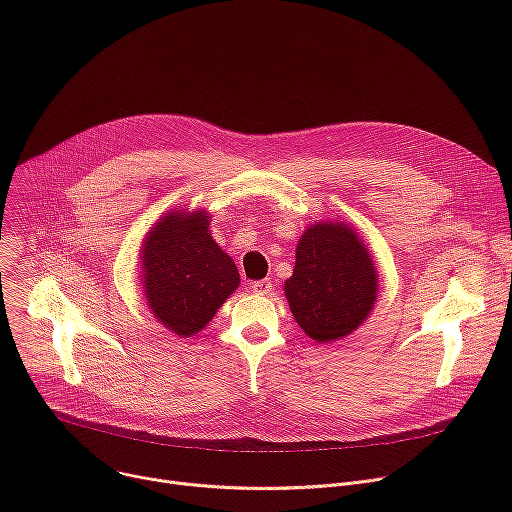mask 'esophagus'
Returning a JSON list of instances; mask_svg holds the SVG:
<instances>
[{
  "label": "esophagus",
  "instance_id": "esophagus-1",
  "mask_svg": "<svg viewBox=\"0 0 512 512\" xmlns=\"http://www.w3.org/2000/svg\"><path fill=\"white\" fill-rule=\"evenodd\" d=\"M251 289L255 291V294L267 296L269 291L273 289V283H271V279H259V281H253V283H251Z\"/></svg>",
  "mask_w": 512,
  "mask_h": 512
}]
</instances>
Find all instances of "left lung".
<instances>
[{
    "mask_svg": "<svg viewBox=\"0 0 512 512\" xmlns=\"http://www.w3.org/2000/svg\"><path fill=\"white\" fill-rule=\"evenodd\" d=\"M377 287L375 265L356 233L342 223H320L298 243L285 296L302 330L316 342H330L371 314Z\"/></svg>",
    "mask_w": 512,
    "mask_h": 512,
    "instance_id": "obj_1",
    "label": "left lung"
}]
</instances>
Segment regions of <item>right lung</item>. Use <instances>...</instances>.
Returning a JSON list of instances; mask_svg holds the SVG:
<instances>
[{
    "mask_svg": "<svg viewBox=\"0 0 512 512\" xmlns=\"http://www.w3.org/2000/svg\"><path fill=\"white\" fill-rule=\"evenodd\" d=\"M143 285L154 316L178 336L202 330L239 287V269L214 243L204 212H170L143 243Z\"/></svg>",
    "mask_w": 512,
    "mask_h": 512,
    "instance_id": "add662e5",
    "label": "right lung"
}]
</instances>
